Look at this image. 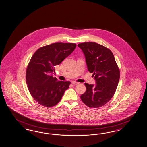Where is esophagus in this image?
I'll list each match as a JSON object with an SVG mask.
<instances>
[{
  "instance_id": "esophagus-1",
  "label": "esophagus",
  "mask_w": 147,
  "mask_h": 147,
  "mask_svg": "<svg viewBox=\"0 0 147 147\" xmlns=\"http://www.w3.org/2000/svg\"><path fill=\"white\" fill-rule=\"evenodd\" d=\"M71 83H72V84L73 85H78V84H79V83L78 82H71Z\"/></svg>"
}]
</instances>
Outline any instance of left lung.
<instances>
[{"label": "left lung", "instance_id": "1", "mask_svg": "<svg viewBox=\"0 0 147 147\" xmlns=\"http://www.w3.org/2000/svg\"><path fill=\"white\" fill-rule=\"evenodd\" d=\"M84 53L88 71L92 73L95 85L85 83L86 92L80 96L84 103L98 108L111 100L120 79V71L113 53L108 48L96 42L78 45Z\"/></svg>", "mask_w": 147, "mask_h": 147}]
</instances>
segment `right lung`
I'll use <instances>...</instances> for the list:
<instances>
[{"label": "right lung", "mask_w": 147, "mask_h": 147, "mask_svg": "<svg viewBox=\"0 0 147 147\" xmlns=\"http://www.w3.org/2000/svg\"><path fill=\"white\" fill-rule=\"evenodd\" d=\"M74 43L55 42L39 48L30 59L26 71V83L30 94L39 104L47 107L57 105L71 82L53 77L55 66L70 55Z\"/></svg>", "instance_id": "obj_1"}]
</instances>
